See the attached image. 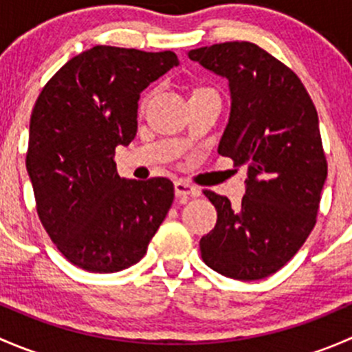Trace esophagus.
<instances>
[{
  "label": "esophagus",
  "mask_w": 352,
  "mask_h": 352,
  "mask_svg": "<svg viewBox=\"0 0 352 352\" xmlns=\"http://www.w3.org/2000/svg\"><path fill=\"white\" fill-rule=\"evenodd\" d=\"M173 187H175V196L180 197V199L199 196L197 187L190 186V184L186 182V180H177V182L173 184Z\"/></svg>",
  "instance_id": "1"
}]
</instances>
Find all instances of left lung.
Here are the masks:
<instances>
[{
    "instance_id": "left-lung-1",
    "label": "left lung",
    "mask_w": 352,
    "mask_h": 352,
    "mask_svg": "<svg viewBox=\"0 0 352 352\" xmlns=\"http://www.w3.org/2000/svg\"><path fill=\"white\" fill-rule=\"evenodd\" d=\"M187 56L228 80L232 109L218 153L248 170L240 208L204 190L218 221L201 239V257L226 278L264 279L291 261L317 221L327 179L317 109L300 78L252 42Z\"/></svg>"
}]
</instances>
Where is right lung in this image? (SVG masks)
Masks as SVG:
<instances>
[{
  "label": "right lung",
  "mask_w": 352,
  "mask_h": 352,
  "mask_svg": "<svg viewBox=\"0 0 352 352\" xmlns=\"http://www.w3.org/2000/svg\"><path fill=\"white\" fill-rule=\"evenodd\" d=\"M173 66L172 51L95 45L69 59L35 102L27 172L38 218L80 269L117 272L140 262L172 206L168 179H120L113 155L136 136L141 91Z\"/></svg>",
  "instance_id": "obj_1"
}]
</instances>
